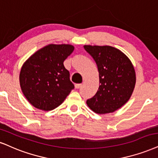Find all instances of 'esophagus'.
I'll return each mask as SVG.
<instances>
[{
	"instance_id": "obj_1",
	"label": "esophagus",
	"mask_w": 158,
	"mask_h": 158,
	"mask_svg": "<svg viewBox=\"0 0 158 158\" xmlns=\"http://www.w3.org/2000/svg\"><path fill=\"white\" fill-rule=\"evenodd\" d=\"M81 83H76V84L75 85V89H79V88H81Z\"/></svg>"
}]
</instances>
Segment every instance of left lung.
<instances>
[{
	"label": "left lung",
	"instance_id": "obj_1",
	"mask_svg": "<svg viewBox=\"0 0 158 158\" xmlns=\"http://www.w3.org/2000/svg\"><path fill=\"white\" fill-rule=\"evenodd\" d=\"M92 56L99 72L100 85L96 94L86 101L99 114L113 113L124 106L133 94L135 71L130 58L120 50L104 45H84Z\"/></svg>",
	"mask_w": 158,
	"mask_h": 158
}]
</instances>
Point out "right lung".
<instances>
[{
  "label": "right lung",
  "mask_w": 158,
  "mask_h": 158,
  "mask_svg": "<svg viewBox=\"0 0 158 158\" xmlns=\"http://www.w3.org/2000/svg\"><path fill=\"white\" fill-rule=\"evenodd\" d=\"M74 49L73 45L68 44H48L23 64L19 73L21 90L36 108L53 110L74 89L69 71L64 66V60Z\"/></svg>",
  "instance_id": "add662e5"
}]
</instances>
